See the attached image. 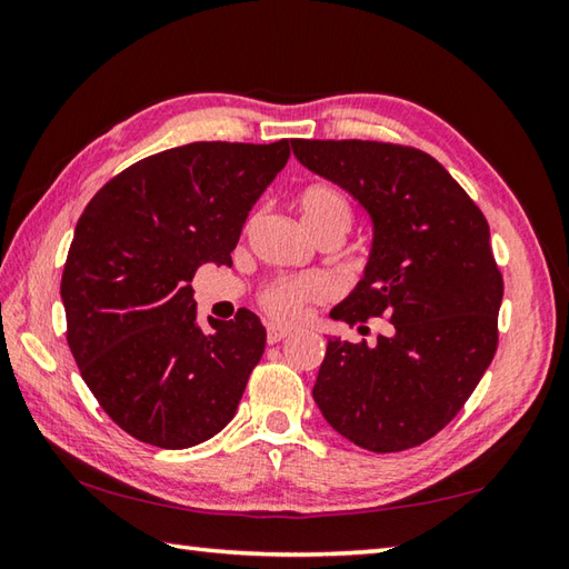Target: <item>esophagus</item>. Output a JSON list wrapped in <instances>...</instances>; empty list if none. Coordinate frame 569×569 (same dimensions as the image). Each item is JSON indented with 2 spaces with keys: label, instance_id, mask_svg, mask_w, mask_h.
Here are the masks:
<instances>
[{
  "label": "esophagus",
  "instance_id": "esophagus-1",
  "mask_svg": "<svg viewBox=\"0 0 569 569\" xmlns=\"http://www.w3.org/2000/svg\"><path fill=\"white\" fill-rule=\"evenodd\" d=\"M291 335L286 328H278V325H269V330H266V340H269V345H276L286 340V337Z\"/></svg>",
  "mask_w": 569,
  "mask_h": 569
}]
</instances>
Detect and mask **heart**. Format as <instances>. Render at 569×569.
Wrapping results in <instances>:
<instances>
[{"instance_id":"1","label":"heart","mask_w":569,"mask_h":569,"mask_svg":"<svg viewBox=\"0 0 569 569\" xmlns=\"http://www.w3.org/2000/svg\"><path fill=\"white\" fill-rule=\"evenodd\" d=\"M300 220H303L306 229L318 237H342L355 224V204L349 200L347 192L330 183H312L298 192L296 198ZM325 296V286L312 276L300 278H273L266 283L257 300L259 308L271 320L281 325H298L306 318L308 306L318 303Z\"/></svg>"}]
</instances>
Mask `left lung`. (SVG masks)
Returning <instances> with one entry per match:
<instances>
[{"mask_svg":"<svg viewBox=\"0 0 569 569\" xmlns=\"http://www.w3.org/2000/svg\"><path fill=\"white\" fill-rule=\"evenodd\" d=\"M296 159L371 214L365 278L330 316L377 342L328 340L316 398L325 420L369 452H401L450 422L499 345L503 278L489 222L430 153L386 141L291 139Z\"/></svg>","mask_w":569,"mask_h":569,"instance_id":"left-lung-1","label":"left lung"}]
</instances>
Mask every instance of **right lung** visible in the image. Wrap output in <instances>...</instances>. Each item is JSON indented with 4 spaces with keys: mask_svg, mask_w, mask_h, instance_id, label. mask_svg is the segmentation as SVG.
<instances>
[{
    "mask_svg": "<svg viewBox=\"0 0 569 569\" xmlns=\"http://www.w3.org/2000/svg\"><path fill=\"white\" fill-rule=\"evenodd\" d=\"M288 156V139L186 143L124 168L80 214L60 281L68 347L131 438L183 450L234 418L266 330L249 310L200 330L190 283L202 263H232Z\"/></svg>",
    "mask_w": 569,
    "mask_h": 569,
    "instance_id": "1",
    "label": "right lung"
}]
</instances>
